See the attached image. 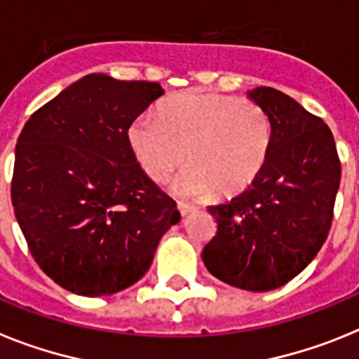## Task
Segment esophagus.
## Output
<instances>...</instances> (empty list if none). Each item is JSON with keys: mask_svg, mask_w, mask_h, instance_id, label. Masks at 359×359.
Instances as JSON below:
<instances>
[{"mask_svg": "<svg viewBox=\"0 0 359 359\" xmlns=\"http://www.w3.org/2000/svg\"><path fill=\"white\" fill-rule=\"evenodd\" d=\"M177 208H179V211H180V215H188V213H191V211H195V205H191V204H186V202H179V204H177Z\"/></svg>", "mask_w": 359, "mask_h": 359, "instance_id": "1", "label": "esophagus"}]
</instances>
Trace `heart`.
Returning <instances> with one entry per match:
<instances>
[{
  "label": "heart",
  "mask_w": 359,
  "mask_h": 359,
  "mask_svg": "<svg viewBox=\"0 0 359 359\" xmlns=\"http://www.w3.org/2000/svg\"><path fill=\"white\" fill-rule=\"evenodd\" d=\"M128 142L146 175L164 182L188 161L173 189L180 195L233 197L266 166L273 121L260 104L235 95L184 92L158 106V119L139 115Z\"/></svg>",
  "instance_id": "obj_1"
}]
</instances>
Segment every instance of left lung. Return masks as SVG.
<instances>
[{
	"instance_id": "obj_1",
	"label": "left lung",
	"mask_w": 359,
	"mask_h": 359,
	"mask_svg": "<svg viewBox=\"0 0 359 359\" xmlns=\"http://www.w3.org/2000/svg\"><path fill=\"white\" fill-rule=\"evenodd\" d=\"M273 121L266 166L248 189L210 205L217 235L202 251L213 276L245 291H273L300 274L329 235L341 164L320 117L269 86L249 90Z\"/></svg>"
}]
</instances>
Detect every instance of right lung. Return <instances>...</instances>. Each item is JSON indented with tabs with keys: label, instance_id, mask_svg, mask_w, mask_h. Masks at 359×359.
<instances>
[{
	"label": "right lung",
	"instance_id": "add662e5",
	"mask_svg": "<svg viewBox=\"0 0 359 359\" xmlns=\"http://www.w3.org/2000/svg\"><path fill=\"white\" fill-rule=\"evenodd\" d=\"M162 93L158 83L88 74L20 133L15 218L37 266L67 291L104 296L133 285L180 220L128 142L130 124Z\"/></svg>",
	"mask_w": 359,
	"mask_h": 359
}]
</instances>
